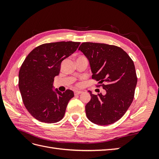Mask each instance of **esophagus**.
<instances>
[{"label":"esophagus","instance_id":"obj_1","mask_svg":"<svg viewBox=\"0 0 159 159\" xmlns=\"http://www.w3.org/2000/svg\"><path fill=\"white\" fill-rule=\"evenodd\" d=\"M83 91H74V94L75 95H80L81 93H82Z\"/></svg>","mask_w":159,"mask_h":159}]
</instances>
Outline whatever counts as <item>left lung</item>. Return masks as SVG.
Segmentation results:
<instances>
[{
  "instance_id": "8db88e82",
  "label": "left lung",
  "mask_w": 159,
  "mask_h": 159,
  "mask_svg": "<svg viewBox=\"0 0 159 159\" xmlns=\"http://www.w3.org/2000/svg\"><path fill=\"white\" fill-rule=\"evenodd\" d=\"M79 50L87 57L92 79L99 81L105 94L91 93L85 105L88 119L107 125L121 119L132 103L137 78L133 61L122 48L114 45L84 42Z\"/></svg>"
}]
</instances>
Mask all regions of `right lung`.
<instances>
[{"label":"right lung","instance_id":"right-lung-1","mask_svg":"<svg viewBox=\"0 0 159 159\" xmlns=\"http://www.w3.org/2000/svg\"><path fill=\"white\" fill-rule=\"evenodd\" d=\"M80 42L46 43L35 48L27 56L18 74V87L28 111L46 123L60 121L64 117L73 91L61 93L53 90L61 61L78 49Z\"/></svg>","mask_w":159,"mask_h":159}]
</instances>
